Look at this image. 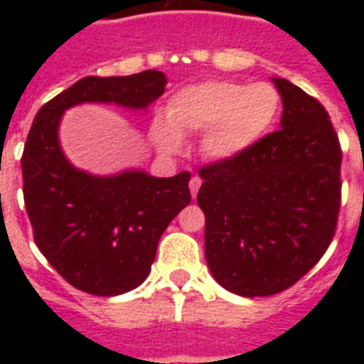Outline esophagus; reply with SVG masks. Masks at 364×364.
<instances>
[{"label": "esophagus", "instance_id": "1", "mask_svg": "<svg viewBox=\"0 0 364 364\" xmlns=\"http://www.w3.org/2000/svg\"><path fill=\"white\" fill-rule=\"evenodd\" d=\"M200 185H203V181H200V177H193L189 181V191H191V197L195 198L197 197L198 189H200Z\"/></svg>", "mask_w": 364, "mask_h": 364}]
</instances>
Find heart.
I'll use <instances>...</instances> for the list:
<instances>
[{"mask_svg":"<svg viewBox=\"0 0 364 364\" xmlns=\"http://www.w3.org/2000/svg\"><path fill=\"white\" fill-rule=\"evenodd\" d=\"M281 111V95L269 83L213 80L177 91L166 120L154 124V142L166 154L183 148V136H203V154L214 161H234L267 138Z\"/></svg>","mask_w":364,"mask_h":364,"instance_id":"heart-1","label":"heart"}]
</instances>
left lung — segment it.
<instances>
[{"label":"left lung","instance_id":"obj_1","mask_svg":"<svg viewBox=\"0 0 364 364\" xmlns=\"http://www.w3.org/2000/svg\"><path fill=\"white\" fill-rule=\"evenodd\" d=\"M281 128L234 161L203 167L205 257L240 296H271L320 261L336 232L341 148L328 111L282 77Z\"/></svg>","mask_w":364,"mask_h":364}]
</instances>
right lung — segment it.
Returning <instances> with one entry per match:
<instances>
[{"instance_id": "obj_1", "label": "right lung", "mask_w": 364, "mask_h": 364, "mask_svg": "<svg viewBox=\"0 0 364 364\" xmlns=\"http://www.w3.org/2000/svg\"><path fill=\"white\" fill-rule=\"evenodd\" d=\"M158 70L132 75H87L36 112L21 158L23 195L35 242L72 287L117 296L150 274L161 234L191 203L189 171L151 177L144 169L93 175L66 158L60 122L83 103H114L146 111L164 95Z\"/></svg>"}]
</instances>
